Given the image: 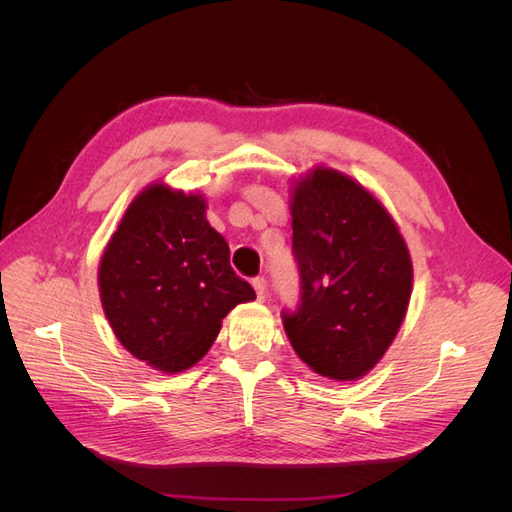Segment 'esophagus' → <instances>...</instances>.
I'll return each instance as SVG.
<instances>
[{
  "instance_id": "obj_1",
  "label": "esophagus",
  "mask_w": 512,
  "mask_h": 512,
  "mask_svg": "<svg viewBox=\"0 0 512 512\" xmlns=\"http://www.w3.org/2000/svg\"><path fill=\"white\" fill-rule=\"evenodd\" d=\"M252 286L256 290L258 301H265V297H267V280H265V277H254Z\"/></svg>"
}]
</instances>
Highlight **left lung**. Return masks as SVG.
I'll return each mask as SVG.
<instances>
[{"instance_id":"obj_1","label":"left lung","mask_w":512,"mask_h":512,"mask_svg":"<svg viewBox=\"0 0 512 512\" xmlns=\"http://www.w3.org/2000/svg\"><path fill=\"white\" fill-rule=\"evenodd\" d=\"M290 211L301 297L294 312H282L286 335L316 374L337 382L361 378L406 316V241L378 200L333 168L301 179Z\"/></svg>"}]
</instances>
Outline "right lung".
<instances>
[{"mask_svg": "<svg viewBox=\"0 0 512 512\" xmlns=\"http://www.w3.org/2000/svg\"><path fill=\"white\" fill-rule=\"evenodd\" d=\"M200 194L162 183L138 194L100 260V299L130 354L177 374L198 363L232 307L256 299L230 267Z\"/></svg>", "mask_w": 512, "mask_h": 512, "instance_id": "add662e5", "label": "right lung"}]
</instances>
